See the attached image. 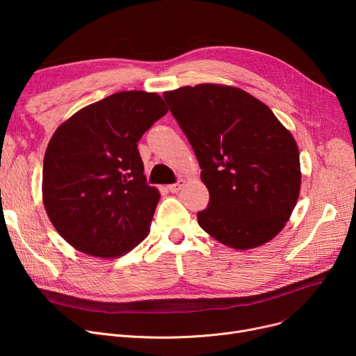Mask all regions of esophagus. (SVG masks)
<instances>
[{
  "label": "esophagus",
  "instance_id": "obj_1",
  "mask_svg": "<svg viewBox=\"0 0 356 356\" xmlns=\"http://www.w3.org/2000/svg\"><path fill=\"white\" fill-rule=\"evenodd\" d=\"M184 184V180H179L177 183H173V184H168L167 186V189H168V192H172V193H177L180 189H181V186Z\"/></svg>",
  "mask_w": 356,
  "mask_h": 356
}]
</instances>
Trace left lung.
Returning a JSON list of instances; mask_svg holds the SVG:
<instances>
[{"label": "left lung", "mask_w": 356, "mask_h": 356, "mask_svg": "<svg viewBox=\"0 0 356 356\" xmlns=\"http://www.w3.org/2000/svg\"><path fill=\"white\" fill-rule=\"evenodd\" d=\"M163 97L188 137L209 191L200 228L220 244L250 250L284 228L300 193V156L290 131L248 92L215 83Z\"/></svg>", "instance_id": "left-lung-1"}]
</instances>
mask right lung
<instances>
[{
  "label": "right lung",
  "instance_id": "right-lung-1",
  "mask_svg": "<svg viewBox=\"0 0 356 356\" xmlns=\"http://www.w3.org/2000/svg\"><path fill=\"white\" fill-rule=\"evenodd\" d=\"M167 111L157 93L124 90L54 131L43 163V203L73 248L114 258L148 235L160 193L147 184L137 143Z\"/></svg>",
  "mask_w": 356,
  "mask_h": 356
}]
</instances>
